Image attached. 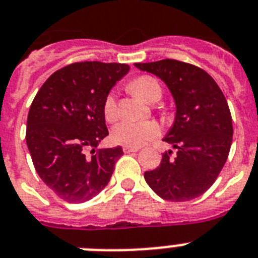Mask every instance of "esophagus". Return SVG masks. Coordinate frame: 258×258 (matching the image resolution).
<instances>
[{"label": "esophagus", "instance_id": "1", "mask_svg": "<svg viewBox=\"0 0 258 258\" xmlns=\"http://www.w3.org/2000/svg\"><path fill=\"white\" fill-rule=\"evenodd\" d=\"M138 152V148H132V146H124V153H134Z\"/></svg>", "mask_w": 258, "mask_h": 258}]
</instances>
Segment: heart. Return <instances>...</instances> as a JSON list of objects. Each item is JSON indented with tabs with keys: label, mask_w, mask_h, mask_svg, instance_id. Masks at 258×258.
<instances>
[{
	"label": "heart",
	"mask_w": 258,
	"mask_h": 258,
	"mask_svg": "<svg viewBox=\"0 0 258 258\" xmlns=\"http://www.w3.org/2000/svg\"><path fill=\"white\" fill-rule=\"evenodd\" d=\"M131 88L138 97H141L146 103H152L157 97L162 95V89L159 83L154 78L148 75L138 76L131 83ZM103 113L106 121L113 122L117 118V104L116 96L109 93L104 100ZM158 124L154 121H122L117 124L112 131L113 141L125 146L138 148L146 142L152 141L153 138L158 137Z\"/></svg>",
	"instance_id": "heart-1"
}]
</instances>
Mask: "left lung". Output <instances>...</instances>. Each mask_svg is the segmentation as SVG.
<instances>
[{"mask_svg": "<svg viewBox=\"0 0 258 258\" xmlns=\"http://www.w3.org/2000/svg\"><path fill=\"white\" fill-rule=\"evenodd\" d=\"M165 83L175 103V118L163 141L178 149L162 154L157 169L145 171L149 187L166 201L201 197L220 174L232 145V117L221 89L207 72L184 61L165 59L136 63Z\"/></svg>", "mask_w": 258, "mask_h": 258, "instance_id": "left-lung-1", "label": "left lung"}]
</instances>
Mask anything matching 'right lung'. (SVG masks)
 Wrapping results in <instances>:
<instances>
[{
	"mask_svg": "<svg viewBox=\"0 0 258 258\" xmlns=\"http://www.w3.org/2000/svg\"><path fill=\"white\" fill-rule=\"evenodd\" d=\"M127 72L129 66L121 63H74L54 72L34 97L27 148L40 179L63 201L95 198L124 154L121 146H97L109 134L104 100Z\"/></svg>",
	"mask_w": 258,
	"mask_h": 258,
	"instance_id": "right-lung-1",
	"label": "right lung"
}]
</instances>
